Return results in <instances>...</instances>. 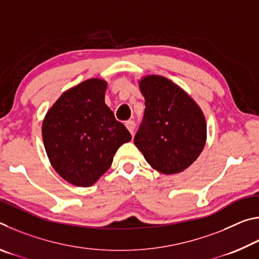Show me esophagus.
I'll list each match as a JSON object with an SVG mask.
<instances>
[{"label": "esophagus", "mask_w": 259, "mask_h": 259, "mask_svg": "<svg viewBox=\"0 0 259 259\" xmlns=\"http://www.w3.org/2000/svg\"><path fill=\"white\" fill-rule=\"evenodd\" d=\"M125 126H126V129L129 130V133L134 136V134H135V128H136V124H135V122L134 121H126L125 122Z\"/></svg>", "instance_id": "esophagus-1"}]
</instances>
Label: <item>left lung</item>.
<instances>
[{
	"instance_id": "8db88e82",
	"label": "left lung",
	"mask_w": 259,
	"mask_h": 259,
	"mask_svg": "<svg viewBox=\"0 0 259 259\" xmlns=\"http://www.w3.org/2000/svg\"><path fill=\"white\" fill-rule=\"evenodd\" d=\"M145 113L135 145L153 169L163 175L184 171L198 159L207 142V122L195 100L161 75L138 81Z\"/></svg>"
}]
</instances>
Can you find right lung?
Listing matches in <instances>:
<instances>
[{"label": "right lung", "mask_w": 259, "mask_h": 259, "mask_svg": "<svg viewBox=\"0 0 259 259\" xmlns=\"http://www.w3.org/2000/svg\"><path fill=\"white\" fill-rule=\"evenodd\" d=\"M107 82L93 77L61 94L48 109L42 138L54 169L78 187L93 186L112 165L128 129L105 104Z\"/></svg>", "instance_id": "right-lung-1"}]
</instances>
